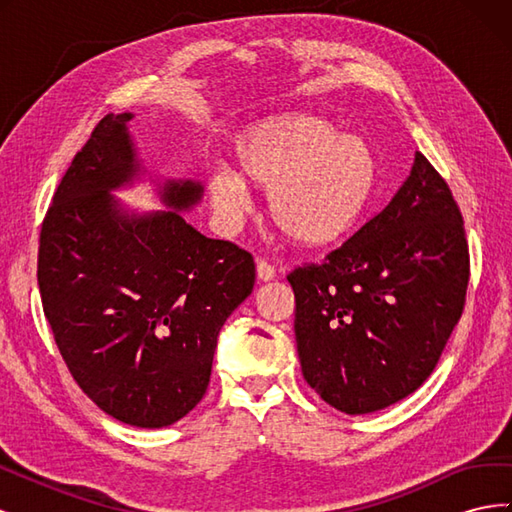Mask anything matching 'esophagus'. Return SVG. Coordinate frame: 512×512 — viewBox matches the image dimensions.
<instances>
[{
	"mask_svg": "<svg viewBox=\"0 0 512 512\" xmlns=\"http://www.w3.org/2000/svg\"><path fill=\"white\" fill-rule=\"evenodd\" d=\"M256 275H258V280H260V282H271L273 277H275V267H273V265H269L267 260H258V265H256Z\"/></svg>",
	"mask_w": 512,
	"mask_h": 512,
	"instance_id": "obj_1",
	"label": "esophagus"
}]
</instances>
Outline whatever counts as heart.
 Returning a JSON list of instances; mask_svg holds the SVG:
<instances>
[{
	"mask_svg": "<svg viewBox=\"0 0 512 512\" xmlns=\"http://www.w3.org/2000/svg\"><path fill=\"white\" fill-rule=\"evenodd\" d=\"M235 164L209 170L207 190L220 220L237 226L252 209V185L269 190L273 224L303 245H327L359 224L376 185V156L359 136L309 113H284L247 126Z\"/></svg>",
	"mask_w": 512,
	"mask_h": 512,
	"instance_id": "heart-1",
	"label": "heart"
}]
</instances>
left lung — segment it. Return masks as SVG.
<instances>
[{"label": "left lung", "instance_id": "8db88e82", "mask_svg": "<svg viewBox=\"0 0 512 512\" xmlns=\"http://www.w3.org/2000/svg\"><path fill=\"white\" fill-rule=\"evenodd\" d=\"M468 280L461 211L416 151L389 205L322 265L288 275L303 378L346 414L397 404L438 365Z\"/></svg>", "mask_w": 512, "mask_h": 512}]
</instances>
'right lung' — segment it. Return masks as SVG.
Returning a JSON list of instances; mask_svg holds the SVG:
<instances>
[{
	"label": "right lung",
	"mask_w": 512,
	"mask_h": 512,
	"mask_svg": "<svg viewBox=\"0 0 512 512\" xmlns=\"http://www.w3.org/2000/svg\"><path fill=\"white\" fill-rule=\"evenodd\" d=\"M132 117L100 119L66 170L40 230L38 286L83 393L121 423L158 429L207 393L220 329L252 294L256 267L183 220L203 196L196 181L162 185L175 211L130 213L108 194L141 173Z\"/></svg>",
	"instance_id": "right-lung-1"
}]
</instances>
